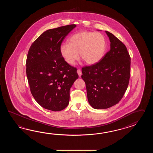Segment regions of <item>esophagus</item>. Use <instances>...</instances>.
Here are the masks:
<instances>
[{"mask_svg":"<svg viewBox=\"0 0 153 153\" xmlns=\"http://www.w3.org/2000/svg\"><path fill=\"white\" fill-rule=\"evenodd\" d=\"M77 73H78V75H79V77H80L81 76V74H82V72H81V71L80 69H78L77 70Z\"/></svg>","mask_w":153,"mask_h":153,"instance_id":"obj_1","label":"esophagus"}]
</instances>
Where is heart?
<instances>
[{
    "mask_svg": "<svg viewBox=\"0 0 153 153\" xmlns=\"http://www.w3.org/2000/svg\"><path fill=\"white\" fill-rule=\"evenodd\" d=\"M69 44L60 46L61 55L65 62L73 65L79 57L88 65H94L103 58L106 50V41L100 33L81 31L73 34Z\"/></svg>",
    "mask_w": 153,
    "mask_h": 153,
    "instance_id": "b5f03b06",
    "label": "heart"
}]
</instances>
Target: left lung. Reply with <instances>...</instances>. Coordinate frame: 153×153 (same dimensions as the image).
Returning <instances> with one entry per match:
<instances>
[{
  "label": "left lung",
  "instance_id": "obj_1",
  "mask_svg": "<svg viewBox=\"0 0 153 153\" xmlns=\"http://www.w3.org/2000/svg\"><path fill=\"white\" fill-rule=\"evenodd\" d=\"M110 50L97 63L84 67L88 101L96 109H107L117 104L127 90L130 78L131 58L127 48L111 33L105 31Z\"/></svg>",
  "mask_w": 153,
  "mask_h": 153
}]
</instances>
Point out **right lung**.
Segmentation results:
<instances>
[{
  "instance_id": "right-lung-1",
  "label": "right lung",
  "mask_w": 153,
  "mask_h": 153,
  "mask_svg": "<svg viewBox=\"0 0 153 153\" xmlns=\"http://www.w3.org/2000/svg\"><path fill=\"white\" fill-rule=\"evenodd\" d=\"M75 25L48 29L30 46L26 61L30 90L37 103L46 109L62 111L69 102V90L79 78L76 69L68 64L59 51L65 36Z\"/></svg>"
}]
</instances>
